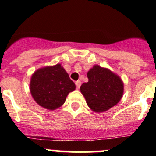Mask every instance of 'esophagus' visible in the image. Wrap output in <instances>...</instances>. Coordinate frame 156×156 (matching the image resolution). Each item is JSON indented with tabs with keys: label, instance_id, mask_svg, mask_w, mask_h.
I'll list each match as a JSON object with an SVG mask.
<instances>
[{
	"label": "esophagus",
	"instance_id": "1",
	"mask_svg": "<svg viewBox=\"0 0 156 156\" xmlns=\"http://www.w3.org/2000/svg\"><path fill=\"white\" fill-rule=\"evenodd\" d=\"M76 86L77 89H80V86H81V81L77 80L76 82Z\"/></svg>",
	"mask_w": 156,
	"mask_h": 156
}]
</instances>
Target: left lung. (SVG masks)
Masks as SVG:
<instances>
[{
  "instance_id": "8db88e82",
  "label": "left lung",
  "mask_w": 156,
  "mask_h": 156,
  "mask_svg": "<svg viewBox=\"0 0 156 156\" xmlns=\"http://www.w3.org/2000/svg\"><path fill=\"white\" fill-rule=\"evenodd\" d=\"M88 82L83 83L80 91L93 111H107L120 101L123 83L119 76L108 69L94 66L87 73Z\"/></svg>"
}]
</instances>
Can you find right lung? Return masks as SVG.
<instances>
[{
  "label": "right lung",
  "instance_id": "1",
  "mask_svg": "<svg viewBox=\"0 0 156 156\" xmlns=\"http://www.w3.org/2000/svg\"><path fill=\"white\" fill-rule=\"evenodd\" d=\"M75 89V83L60 64L37 70L30 81V92L36 102L50 110L62 105L68 94Z\"/></svg>",
  "mask_w": 156,
  "mask_h": 156
}]
</instances>
